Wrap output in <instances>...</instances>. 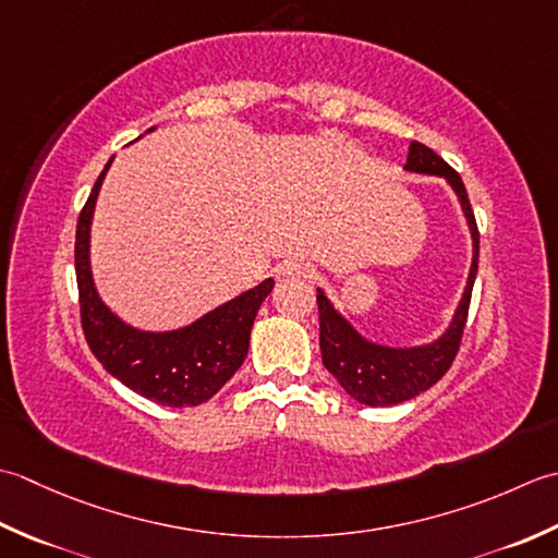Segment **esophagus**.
<instances>
[{
	"mask_svg": "<svg viewBox=\"0 0 558 558\" xmlns=\"http://www.w3.org/2000/svg\"><path fill=\"white\" fill-rule=\"evenodd\" d=\"M315 277V269L305 263H289L279 267L277 279L279 281H311Z\"/></svg>",
	"mask_w": 558,
	"mask_h": 558,
	"instance_id": "34e87169",
	"label": "esophagus"
}]
</instances>
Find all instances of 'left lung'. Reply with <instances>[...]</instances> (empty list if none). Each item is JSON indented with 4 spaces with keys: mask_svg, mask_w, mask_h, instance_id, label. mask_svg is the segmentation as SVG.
Instances as JSON below:
<instances>
[{
    "mask_svg": "<svg viewBox=\"0 0 558 558\" xmlns=\"http://www.w3.org/2000/svg\"><path fill=\"white\" fill-rule=\"evenodd\" d=\"M404 170L416 175L442 178L450 185L470 229L472 265L468 283H464V291L448 327L436 339H430V342L412 347H390L363 337L354 323L339 313L335 303L327 299V293L317 287L320 351L325 368L335 375L351 400L366 407H392L407 402L426 392L430 385H436L446 375L454 354H458L462 329L464 323H468L476 267H480V231H476V221L462 178L436 151H430L428 146L418 142L409 144Z\"/></svg>",
    "mask_w": 558,
    "mask_h": 558,
    "instance_id": "1",
    "label": "left lung"
}]
</instances>
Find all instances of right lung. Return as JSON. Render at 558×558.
<instances>
[{"label": "right lung", "mask_w": 558, "mask_h": 558, "mask_svg": "<svg viewBox=\"0 0 558 558\" xmlns=\"http://www.w3.org/2000/svg\"><path fill=\"white\" fill-rule=\"evenodd\" d=\"M112 158L98 175L76 223L74 263L86 342L112 378L136 395L163 407H197L211 400L241 368L255 315L275 289V279L259 281L183 327L156 332L124 323L100 299L90 269V223Z\"/></svg>", "instance_id": "obj_1"}]
</instances>
